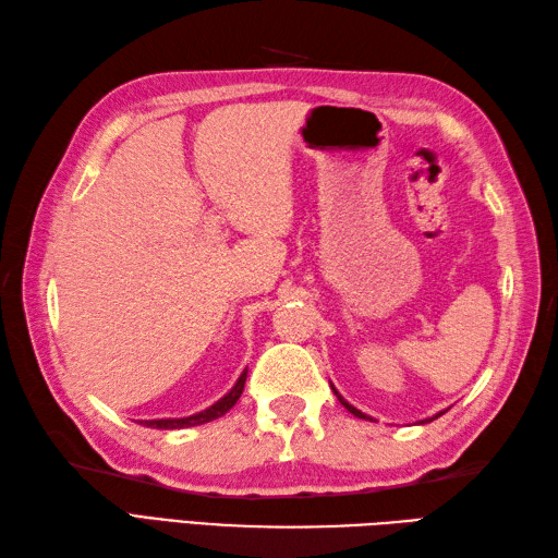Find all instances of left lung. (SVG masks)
<instances>
[{"label": "left lung", "instance_id": "obj_1", "mask_svg": "<svg viewBox=\"0 0 558 558\" xmlns=\"http://www.w3.org/2000/svg\"><path fill=\"white\" fill-rule=\"evenodd\" d=\"M332 390H335V387H332ZM335 395H338V399H340V404H342V407H344V409H347L349 413H354V416H356V418H364V421H373L371 416H366V413H364V411H359L356 407H352V404H349V401H347V399H344V397H342V395H340L338 390H335ZM439 413H445V411H439ZM439 413H437V416H439ZM437 416H433V418H437ZM433 418H425V421H421V423H427V421H433Z\"/></svg>", "mask_w": 558, "mask_h": 558}]
</instances>
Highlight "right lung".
Masks as SVG:
<instances>
[{"label": "right lung", "instance_id": "add662e5", "mask_svg": "<svg viewBox=\"0 0 558 558\" xmlns=\"http://www.w3.org/2000/svg\"><path fill=\"white\" fill-rule=\"evenodd\" d=\"M244 380H247V368H244L240 373L238 383L232 385V390L220 397L216 404H211L209 409H204L199 413H194V416H187V418H157V421H137L145 427H157V430H180V427H192V425H202V423H209V421H216L220 416H226V413L235 407V401L240 399L242 390H244Z\"/></svg>", "mask_w": 558, "mask_h": 558}]
</instances>
